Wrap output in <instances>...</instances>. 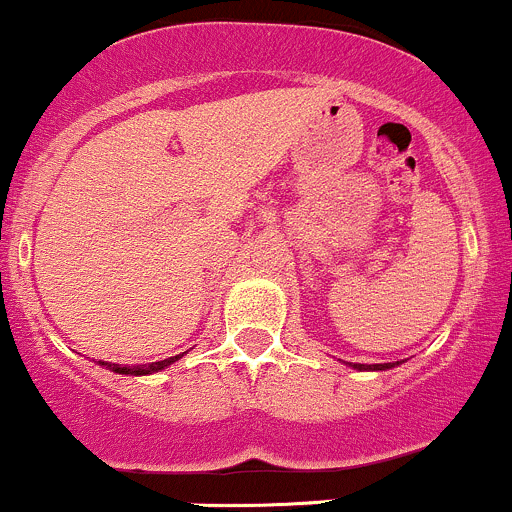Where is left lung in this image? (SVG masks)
<instances>
[{
    "mask_svg": "<svg viewBox=\"0 0 512 512\" xmlns=\"http://www.w3.org/2000/svg\"><path fill=\"white\" fill-rule=\"evenodd\" d=\"M355 369H389L391 364H352Z\"/></svg>",
    "mask_w": 512,
    "mask_h": 512,
    "instance_id": "left-lung-1",
    "label": "left lung"
}]
</instances>
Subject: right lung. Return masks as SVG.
<instances>
[{
	"mask_svg": "<svg viewBox=\"0 0 512 512\" xmlns=\"http://www.w3.org/2000/svg\"><path fill=\"white\" fill-rule=\"evenodd\" d=\"M184 355V352H182ZM182 355H177V357H167V359H160V362H153V364H140V367H126V364H111V362H99V364H104V367H109L111 372H116V374H133V376H138V374H153V372H160V369H165V367H170L172 362H177L179 357Z\"/></svg>",
	"mask_w": 512,
	"mask_h": 512,
	"instance_id": "add662e5",
	"label": "right lung"
}]
</instances>
